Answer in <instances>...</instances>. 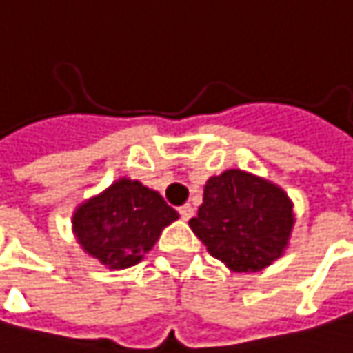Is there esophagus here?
Here are the masks:
<instances>
[{
  "label": "esophagus",
  "instance_id": "obj_1",
  "mask_svg": "<svg viewBox=\"0 0 353 353\" xmlns=\"http://www.w3.org/2000/svg\"><path fill=\"white\" fill-rule=\"evenodd\" d=\"M179 216H181L183 219H190L192 216H194V208H192L190 203L181 205V208H179Z\"/></svg>",
  "mask_w": 353,
  "mask_h": 353
}]
</instances>
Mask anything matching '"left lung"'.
I'll use <instances>...</instances> for the list:
<instances>
[{
	"instance_id": "1",
	"label": "left lung",
	"mask_w": 353,
	"mask_h": 353,
	"mask_svg": "<svg viewBox=\"0 0 353 353\" xmlns=\"http://www.w3.org/2000/svg\"><path fill=\"white\" fill-rule=\"evenodd\" d=\"M294 221V203L281 188L241 170H225L208 179L190 228L232 272H259L283 254Z\"/></svg>"
}]
</instances>
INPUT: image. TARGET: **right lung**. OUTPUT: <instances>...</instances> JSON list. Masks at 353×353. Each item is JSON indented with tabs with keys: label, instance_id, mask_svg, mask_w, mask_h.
Returning a JSON list of instances; mask_svg holds the SVG:
<instances>
[{
	"label": "right lung",
	"instance_id": "1",
	"mask_svg": "<svg viewBox=\"0 0 353 353\" xmlns=\"http://www.w3.org/2000/svg\"><path fill=\"white\" fill-rule=\"evenodd\" d=\"M177 218L157 192L137 179L119 177L105 192L83 201L72 223L88 256L110 270H125L141 261L163 228Z\"/></svg>",
	"mask_w": 353,
	"mask_h": 353
}]
</instances>
